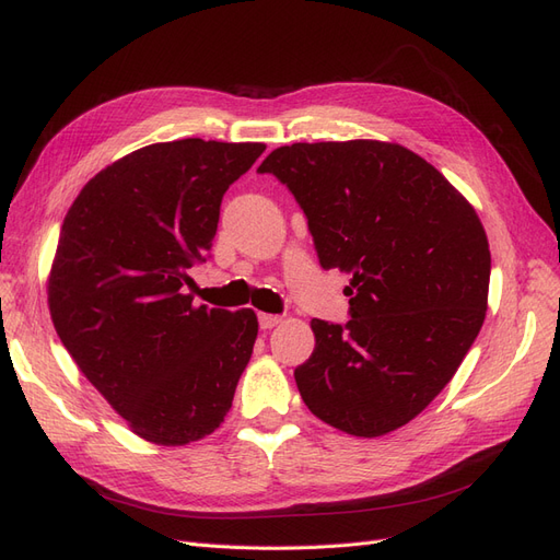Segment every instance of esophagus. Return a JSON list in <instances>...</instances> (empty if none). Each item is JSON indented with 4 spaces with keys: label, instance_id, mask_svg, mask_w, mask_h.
Here are the masks:
<instances>
[{
    "label": "esophagus",
    "instance_id": "1",
    "mask_svg": "<svg viewBox=\"0 0 560 560\" xmlns=\"http://www.w3.org/2000/svg\"><path fill=\"white\" fill-rule=\"evenodd\" d=\"M282 322L280 315H270V313H259V327L266 331V329H273L278 327Z\"/></svg>",
    "mask_w": 560,
    "mask_h": 560
}]
</instances>
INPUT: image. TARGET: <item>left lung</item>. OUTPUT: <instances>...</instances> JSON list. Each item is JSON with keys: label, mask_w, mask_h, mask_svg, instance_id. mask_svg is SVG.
I'll return each mask as SVG.
<instances>
[{"label": "left lung", "mask_w": 560, "mask_h": 560, "mask_svg": "<svg viewBox=\"0 0 560 560\" xmlns=\"http://www.w3.org/2000/svg\"><path fill=\"white\" fill-rule=\"evenodd\" d=\"M308 219L322 268L350 273V319H313L315 350L294 369L327 425L381 436L442 393L479 336L490 249L479 214L411 149L378 140L270 151Z\"/></svg>", "instance_id": "obj_1"}]
</instances>
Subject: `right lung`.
<instances>
[{"mask_svg":"<svg viewBox=\"0 0 560 560\" xmlns=\"http://www.w3.org/2000/svg\"><path fill=\"white\" fill-rule=\"evenodd\" d=\"M261 142L186 138L100 171L67 210L48 276L62 346L128 428L161 446L212 434L257 341L254 311L194 306L229 186Z\"/></svg>","mask_w":560,"mask_h":560,"instance_id":"add662e5","label":"right lung"}]
</instances>
